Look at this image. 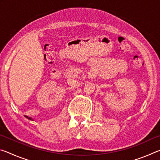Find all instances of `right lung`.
I'll list each match as a JSON object with an SVG mask.
<instances>
[{"label":"right lung","instance_id":"obj_1","mask_svg":"<svg viewBox=\"0 0 160 160\" xmlns=\"http://www.w3.org/2000/svg\"><path fill=\"white\" fill-rule=\"evenodd\" d=\"M25 117L27 118H28V119H29V120H32V121H34L33 119H32L31 117H28V116H25Z\"/></svg>","mask_w":160,"mask_h":160}]
</instances>
